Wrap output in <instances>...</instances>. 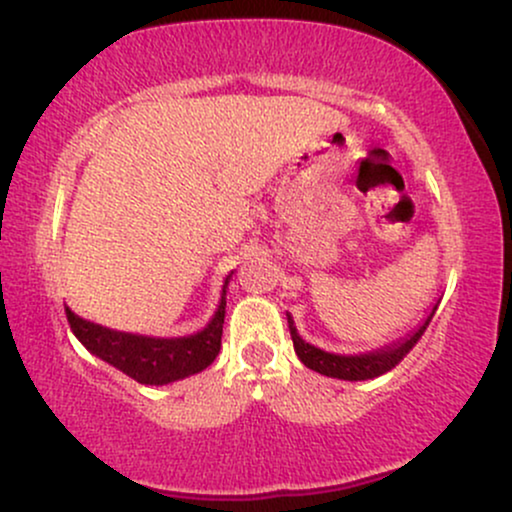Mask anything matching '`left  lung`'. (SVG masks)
I'll use <instances>...</instances> for the list:
<instances>
[{
  "label": "left lung",
  "instance_id": "left-lung-1",
  "mask_svg": "<svg viewBox=\"0 0 512 512\" xmlns=\"http://www.w3.org/2000/svg\"><path fill=\"white\" fill-rule=\"evenodd\" d=\"M438 303L431 305L424 320L414 327V330L404 334V337L395 339V342H387L378 349H370V351H361V354H332V351L320 349V346L305 342V339L298 334L296 330V322L293 317L286 313V320H289V330H291V339H293V349H296V356L301 358L303 366H308L315 373L327 375V378H337V380H351V383H358V380H373L378 375L387 373L402 361L404 356L414 349V344L419 342L421 334L426 332L428 322L433 320L436 315Z\"/></svg>",
  "mask_w": 512,
  "mask_h": 512
}]
</instances>
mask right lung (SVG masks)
<instances>
[{
  "mask_svg": "<svg viewBox=\"0 0 512 512\" xmlns=\"http://www.w3.org/2000/svg\"><path fill=\"white\" fill-rule=\"evenodd\" d=\"M231 276L233 272L223 279L221 301L211 320L202 330L185 334V337H151V334L110 330V327L76 315L72 308H67V320L72 325L74 337L96 358L122 370L142 385H168L202 373L219 356L223 317H226V291Z\"/></svg>",
  "mask_w": 512,
  "mask_h": 512,
  "instance_id": "add662e5",
  "label": "right lung"
}]
</instances>
